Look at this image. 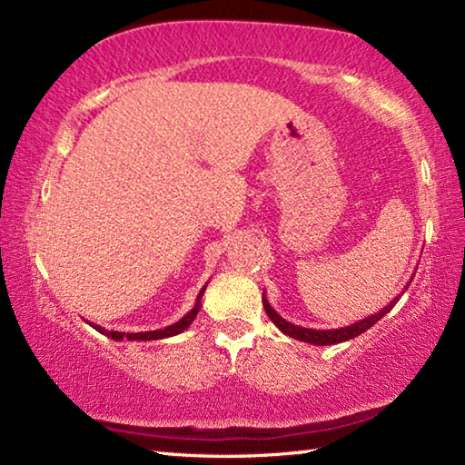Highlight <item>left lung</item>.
<instances>
[{
    "mask_svg": "<svg viewBox=\"0 0 465 465\" xmlns=\"http://www.w3.org/2000/svg\"><path fill=\"white\" fill-rule=\"evenodd\" d=\"M411 282H412V281H408L404 289L411 287ZM398 299H400V295L393 297L391 302H390L388 305H385L383 310H380L377 313H371V316H367V318H363V320L355 322V324L344 326V328H334V330H313V328H302V326L291 324V322H287L285 318H281L279 313L271 308L269 299H266L264 293H262V305H264L266 313H269V318H271L272 324L277 326L282 334H287V336L295 338V341H302V342L326 346V344H338V342L351 341V338L363 334L365 330H369V328H371V326L375 324V322H380V320L385 316V313L391 312V308H393V305H396Z\"/></svg>",
    "mask_w": 465,
    "mask_h": 465,
    "instance_id": "left-lung-1",
    "label": "left lung"
}]
</instances>
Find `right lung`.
<instances>
[{
  "label": "right lung",
  "mask_w": 465,
  "mask_h": 465,
  "mask_svg": "<svg viewBox=\"0 0 465 465\" xmlns=\"http://www.w3.org/2000/svg\"><path fill=\"white\" fill-rule=\"evenodd\" d=\"M207 285L201 289V293L196 295V302L193 305V310L186 313L184 318H180L174 324H170L166 328H160V330H149V332H119V330H106L98 324H94V322H88V324L94 326V330H98V332L106 334L108 338H113V341H160V338H170V336H176L180 332H184V330L193 324V320L196 318V313L201 310V299Z\"/></svg>",
  "instance_id": "add662e5"
}]
</instances>
